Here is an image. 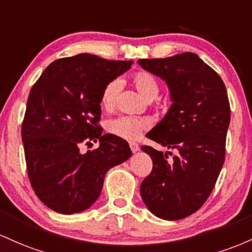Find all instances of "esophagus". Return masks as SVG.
I'll list each match as a JSON object with an SVG mask.
<instances>
[{
    "label": "esophagus",
    "instance_id": "obj_1",
    "mask_svg": "<svg viewBox=\"0 0 252 252\" xmlns=\"http://www.w3.org/2000/svg\"><path fill=\"white\" fill-rule=\"evenodd\" d=\"M129 148H131V150H132V152H137V151H139V145H138L137 143H129Z\"/></svg>",
    "mask_w": 252,
    "mask_h": 252
}]
</instances>
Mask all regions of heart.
I'll list each match as a JSON object with an SVG mask.
<instances>
[{"label":"heart","mask_w":252,"mask_h":252,"mask_svg":"<svg viewBox=\"0 0 252 252\" xmlns=\"http://www.w3.org/2000/svg\"><path fill=\"white\" fill-rule=\"evenodd\" d=\"M132 83L146 101H152L157 97L159 84L151 72L145 70L135 71L132 75ZM119 90H120V81L118 80L108 82L104 86L100 97V103L104 109H112L114 107ZM149 126L150 124L146 119L126 117V115L109 119L106 124V128L109 133L126 140L138 139L141 133L149 128Z\"/></svg>","instance_id":"obj_1"}]
</instances>
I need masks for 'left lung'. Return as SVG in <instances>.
<instances>
[{"label": "left lung", "mask_w": 252, "mask_h": 252, "mask_svg": "<svg viewBox=\"0 0 252 252\" xmlns=\"http://www.w3.org/2000/svg\"><path fill=\"white\" fill-rule=\"evenodd\" d=\"M138 64L165 82L171 100L168 113L146 135L176 151L168 159L151 146L141 148L154 163L140 185L141 199L160 219H183L208 199L224 164L231 118L227 93L220 76L195 53L139 59Z\"/></svg>", "instance_id": "obj_1"}]
</instances>
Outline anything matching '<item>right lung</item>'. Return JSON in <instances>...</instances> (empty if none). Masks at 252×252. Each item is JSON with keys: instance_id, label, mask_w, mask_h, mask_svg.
Returning a JSON list of instances; mask_svg holds the SVG:
<instances>
[{"instance_id": "add662e5", "label": "right lung", "mask_w": 252, "mask_h": 252, "mask_svg": "<svg viewBox=\"0 0 252 252\" xmlns=\"http://www.w3.org/2000/svg\"><path fill=\"white\" fill-rule=\"evenodd\" d=\"M131 66V61L80 53L51 63L31 89L21 129L28 177L52 211L88 210L100 196L107 171L132 156L127 141L102 135L97 126L102 89ZM97 140V149L81 154L82 143Z\"/></svg>"}]
</instances>
